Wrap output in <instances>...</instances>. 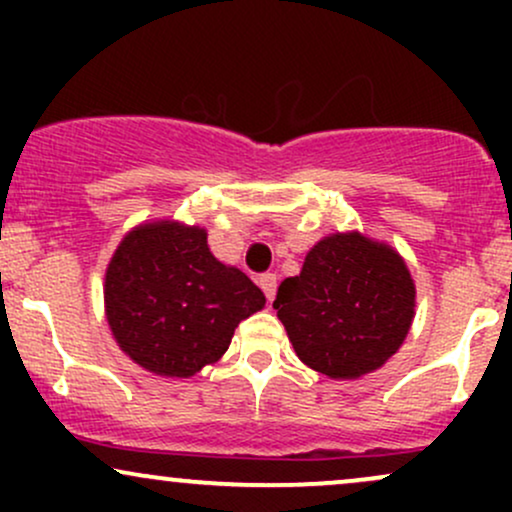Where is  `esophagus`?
I'll use <instances>...</instances> for the list:
<instances>
[{
  "label": "esophagus",
  "mask_w": 512,
  "mask_h": 512,
  "mask_svg": "<svg viewBox=\"0 0 512 512\" xmlns=\"http://www.w3.org/2000/svg\"><path fill=\"white\" fill-rule=\"evenodd\" d=\"M260 289L267 296V301H274L276 296V274H262L260 276Z\"/></svg>",
  "instance_id": "esophagus-1"
}]
</instances>
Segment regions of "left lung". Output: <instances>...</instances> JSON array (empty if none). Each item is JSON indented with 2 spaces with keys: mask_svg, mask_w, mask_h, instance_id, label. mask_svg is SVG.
<instances>
[{
  "mask_svg": "<svg viewBox=\"0 0 512 512\" xmlns=\"http://www.w3.org/2000/svg\"><path fill=\"white\" fill-rule=\"evenodd\" d=\"M416 289L390 245L361 233H332L281 281L274 310L308 368L334 380L378 370L407 339Z\"/></svg>",
  "mask_w": 512,
  "mask_h": 512,
  "instance_id": "obj_1",
  "label": "left lung"
}]
</instances>
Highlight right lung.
Masks as SVG:
<instances>
[{"instance_id":"obj_1","label":"right lung","mask_w":512,"mask_h":512,"mask_svg":"<svg viewBox=\"0 0 512 512\" xmlns=\"http://www.w3.org/2000/svg\"><path fill=\"white\" fill-rule=\"evenodd\" d=\"M105 315L117 346L163 378H192L226 354L264 293L211 255L207 231L151 221L129 231L105 269Z\"/></svg>"}]
</instances>
